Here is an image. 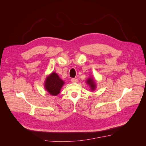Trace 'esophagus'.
Wrapping results in <instances>:
<instances>
[{
    "mask_svg": "<svg viewBox=\"0 0 146 146\" xmlns=\"http://www.w3.org/2000/svg\"><path fill=\"white\" fill-rule=\"evenodd\" d=\"M77 81H78L77 79L76 78H71V82H72V83H77Z\"/></svg>",
    "mask_w": 146,
    "mask_h": 146,
    "instance_id": "esophagus-1",
    "label": "esophagus"
}]
</instances>
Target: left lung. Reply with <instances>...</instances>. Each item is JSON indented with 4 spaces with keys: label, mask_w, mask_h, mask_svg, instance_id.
Instances as JSON below:
<instances>
[{
    "label": "left lung",
    "mask_w": 146,
    "mask_h": 146,
    "mask_svg": "<svg viewBox=\"0 0 146 146\" xmlns=\"http://www.w3.org/2000/svg\"><path fill=\"white\" fill-rule=\"evenodd\" d=\"M86 82H87V83L88 84V85L90 86L91 90H95L96 83H95V82L93 79L91 78H89V79H88V80H86Z\"/></svg>",
    "instance_id": "8db88e82"
}]
</instances>
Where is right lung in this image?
Returning <instances> with one entry per match:
<instances>
[{
    "mask_svg": "<svg viewBox=\"0 0 146 146\" xmlns=\"http://www.w3.org/2000/svg\"><path fill=\"white\" fill-rule=\"evenodd\" d=\"M64 82L60 79L55 72H52L49 76L47 77L45 82V88L48 93L52 96H56L60 93L61 87L63 86Z\"/></svg>",
    "mask_w": 146,
    "mask_h": 146,
    "instance_id": "right-lung-1",
    "label": "right lung"
}]
</instances>
